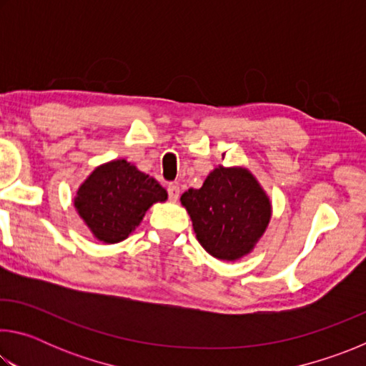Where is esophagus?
<instances>
[{
    "label": "esophagus",
    "instance_id": "esophagus-1",
    "mask_svg": "<svg viewBox=\"0 0 366 366\" xmlns=\"http://www.w3.org/2000/svg\"><path fill=\"white\" fill-rule=\"evenodd\" d=\"M179 194H181V192H179L177 185H174V184L168 185V195H169V200L171 202H176L177 198H179Z\"/></svg>",
    "mask_w": 366,
    "mask_h": 366
}]
</instances>
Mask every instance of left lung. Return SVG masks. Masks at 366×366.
I'll return each mask as SVG.
<instances>
[{"mask_svg":"<svg viewBox=\"0 0 366 366\" xmlns=\"http://www.w3.org/2000/svg\"><path fill=\"white\" fill-rule=\"evenodd\" d=\"M181 203L198 242L222 262L252 253L272 214L269 195L245 166H216L200 189L184 192Z\"/></svg>","mask_w":366,"mask_h":366,"instance_id":"1","label":"left lung"}]
</instances>
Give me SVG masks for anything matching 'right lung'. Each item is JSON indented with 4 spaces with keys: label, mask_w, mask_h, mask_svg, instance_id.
Segmentation results:
<instances>
[{
    "label": "right lung",
    "mask_w": 366,
    "mask_h": 366,
    "mask_svg": "<svg viewBox=\"0 0 366 366\" xmlns=\"http://www.w3.org/2000/svg\"><path fill=\"white\" fill-rule=\"evenodd\" d=\"M166 200L168 192L157 179L121 158L97 166L86 176L74 207L97 240L117 244L140 226L148 208Z\"/></svg>",
    "instance_id": "obj_1"
}]
</instances>
